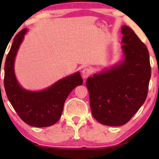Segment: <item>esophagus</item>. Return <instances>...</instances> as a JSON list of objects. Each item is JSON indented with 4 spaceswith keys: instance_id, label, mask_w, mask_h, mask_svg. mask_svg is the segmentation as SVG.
I'll list each match as a JSON object with an SVG mask.
<instances>
[{
    "instance_id": "1",
    "label": "esophagus",
    "mask_w": 159,
    "mask_h": 159,
    "mask_svg": "<svg viewBox=\"0 0 159 159\" xmlns=\"http://www.w3.org/2000/svg\"><path fill=\"white\" fill-rule=\"evenodd\" d=\"M91 74H92V71H91V69L90 68L84 69L82 71V77H83L84 79L88 78L89 76L91 75Z\"/></svg>"
}]
</instances>
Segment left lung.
Returning a JSON list of instances; mask_svg holds the SVG:
<instances>
[{
    "label": "left lung",
    "instance_id": "left-lung-1",
    "mask_svg": "<svg viewBox=\"0 0 159 159\" xmlns=\"http://www.w3.org/2000/svg\"><path fill=\"white\" fill-rule=\"evenodd\" d=\"M121 33L122 61L86 82L93 116L104 125L130 120L146 99L151 76L147 47L127 26H122Z\"/></svg>",
    "mask_w": 159,
    "mask_h": 159
}]
</instances>
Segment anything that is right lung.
Segmentation results:
<instances>
[{
    "label": "right lung",
    "mask_w": 159,
    "mask_h": 159,
    "mask_svg": "<svg viewBox=\"0 0 159 159\" xmlns=\"http://www.w3.org/2000/svg\"><path fill=\"white\" fill-rule=\"evenodd\" d=\"M27 32V29L22 30L13 41L4 66V87L8 101L26 124L46 127L59 120L66 98L74 88L82 84V79L77 71L41 91H30L21 87L15 75L14 61Z\"/></svg>",
    "instance_id": "add662e5"
}]
</instances>
